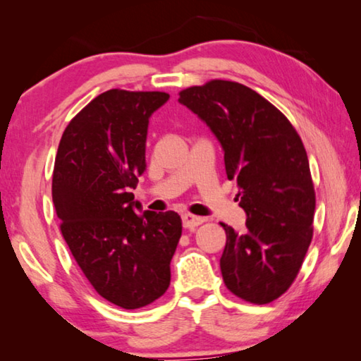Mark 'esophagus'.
<instances>
[{"label":"esophagus","mask_w":361,"mask_h":361,"mask_svg":"<svg viewBox=\"0 0 361 361\" xmlns=\"http://www.w3.org/2000/svg\"><path fill=\"white\" fill-rule=\"evenodd\" d=\"M181 221H183V228L185 229H194V228H197V226L202 224L205 219L200 216H194V215H191V213H185V215L181 216Z\"/></svg>","instance_id":"1"}]
</instances>
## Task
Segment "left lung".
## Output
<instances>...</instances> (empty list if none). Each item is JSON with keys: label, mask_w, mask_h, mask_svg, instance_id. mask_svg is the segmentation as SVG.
I'll return each instance as SVG.
<instances>
[{"label": "left lung", "mask_w": 361, "mask_h": 361, "mask_svg": "<svg viewBox=\"0 0 361 361\" xmlns=\"http://www.w3.org/2000/svg\"><path fill=\"white\" fill-rule=\"evenodd\" d=\"M221 145L247 215L242 232L221 223L219 267L235 296L267 304L290 288L312 240L315 192L307 152L290 121L247 85L215 81L180 92Z\"/></svg>", "instance_id": "left-lung-1"}]
</instances>
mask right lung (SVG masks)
Instances as JSON below:
<instances>
[{
	"mask_svg": "<svg viewBox=\"0 0 361 361\" xmlns=\"http://www.w3.org/2000/svg\"><path fill=\"white\" fill-rule=\"evenodd\" d=\"M169 99L119 89L95 97L65 129L54 166L63 239L95 291L122 309L167 291L181 237L178 213L143 212L130 192L146 170L149 118Z\"/></svg>",
	"mask_w": 361,
	"mask_h": 361,
	"instance_id": "obj_1",
	"label": "right lung"
}]
</instances>
